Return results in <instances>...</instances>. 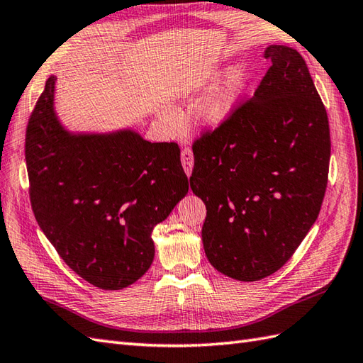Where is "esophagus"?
Returning a JSON list of instances; mask_svg holds the SVG:
<instances>
[{
  "label": "esophagus",
  "mask_w": 363,
  "mask_h": 363,
  "mask_svg": "<svg viewBox=\"0 0 363 363\" xmlns=\"http://www.w3.org/2000/svg\"><path fill=\"white\" fill-rule=\"evenodd\" d=\"M182 164H183V169L186 172L188 177H191L192 172V167H194V155L191 149H183L182 151Z\"/></svg>",
  "instance_id": "obj_1"
}]
</instances>
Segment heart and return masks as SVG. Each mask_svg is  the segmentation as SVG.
Returning a JSON list of instances; mask_svg holds the SVG:
<instances>
[{
    "label": "heart",
    "mask_w": 363,
    "mask_h": 363,
    "mask_svg": "<svg viewBox=\"0 0 363 363\" xmlns=\"http://www.w3.org/2000/svg\"><path fill=\"white\" fill-rule=\"evenodd\" d=\"M242 75L231 72L216 83L194 106V117L201 126L218 128L231 117L242 92Z\"/></svg>",
    "instance_id": "b5f03b06"
}]
</instances>
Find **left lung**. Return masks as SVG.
<instances>
[{"label": "left lung", "mask_w": 363, "mask_h": 363, "mask_svg": "<svg viewBox=\"0 0 363 363\" xmlns=\"http://www.w3.org/2000/svg\"><path fill=\"white\" fill-rule=\"evenodd\" d=\"M271 67L252 99L194 141L191 189L206 205L201 240L225 276L279 271L320 212L328 183V115L293 48L269 44Z\"/></svg>", "instance_id": "1"}]
</instances>
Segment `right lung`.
I'll use <instances>...</instances> for the list:
<instances>
[{"label": "right lung", "instance_id": "obj_1", "mask_svg": "<svg viewBox=\"0 0 363 363\" xmlns=\"http://www.w3.org/2000/svg\"><path fill=\"white\" fill-rule=\"evenodd\" d=\"M49 77L26 130L30 203L41 231L67 267L100 289H123L154 260L152 229L189 184L177 143L134 129L67 130Z\"/></svg>", "mask_w": 363, "mask_h": 363}]
</instances>
